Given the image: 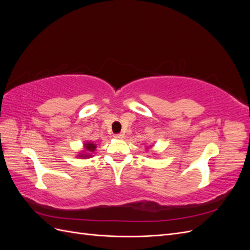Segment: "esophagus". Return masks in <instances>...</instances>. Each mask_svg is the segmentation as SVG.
<instances>
[{
    "label": "esophagus",
    "instance_id": "esophagus-1",
    "mask_svg": "<svg viewBox=\"0 0 250 250\" xmlns=\"http://www.w3.org/2000/svg\"><path fill=\"white\" fill-rule=\"evenodd\" d=\"M113 138L117 139V140H123L124 139V134H122V133L115 134V135H113Z\"/></svg>",
    "mask_w": 250,
    "mask_h": 250
}]
</instances>
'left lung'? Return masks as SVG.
Listing matches in <instances>:
<instances>
[{
	"instance_id": "left-lung-1",
	"label": "left lung",
	"mask_w": 250,
	"mask_h": 250,
	"mask_svg": "<svg viewBox=\"0 0 250 250\" xmlns=\"http://www.w3.org/2000/svg\"><path fill=\"white\" fill-rule=\"evenodd\" d=\"M149 147H151V146H147V147H146V150H147V151H148V149H149Z\"/></svg>"
}]
</instances>
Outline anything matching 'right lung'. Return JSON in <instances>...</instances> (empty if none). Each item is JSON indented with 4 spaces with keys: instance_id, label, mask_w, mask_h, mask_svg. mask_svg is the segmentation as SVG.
Listing matches in <instances>:
<instances>
[{
    "instance_id": "obj_1",
    "label": "right lung",
    "mask_w": 250,
    "mask_h": 250,
    "mask_svg": "<svg viewBox=\"0 0 250 250\" xmlns=\"http://www.w3.org/2000/svg\"><path fill=\"white\" fill-rule=\"evenodd\" d=\"M96 148H97V144H95L94 142L87 141V142L83 144V149L77 154V157H79V158L92 157L93 154L95 153Z\"/></svg>"
}]
</instances>
